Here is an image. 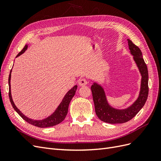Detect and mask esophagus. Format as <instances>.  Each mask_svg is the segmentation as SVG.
Returning <instances> with one entry per match:
<instances>
[{
    "label": "esophagus",
    "mask_w": 161,
    "mask_h": 161,
    "mask_svg": "<svg viewBox=\"0 0 161 161\" xmlns=\"http://www.w3.org/2000/svg\"><path fill=\"white\" fill-rule=\"evenodd\" d=\"M78 84H79V86H85L88 84V81L86 79V78H80L79 81H78Z\"/></svg>",
    "instance_id": "esophagus-1"
}]
</instances>
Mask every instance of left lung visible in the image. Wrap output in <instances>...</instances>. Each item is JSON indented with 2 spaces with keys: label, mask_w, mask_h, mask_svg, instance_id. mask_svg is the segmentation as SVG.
<instances>
[{
  "label": "left lung",
  "mask_w": 161,
  "mask_h": 161,
  "mask_svg": "<svg viewBox=\"0 0 161 161\" xmlns=\"http://www.w3.org/2000/svg\"><path fill=\"white\" fill-rule=\"evenodd\" d=\"M129 48L142 75L139 95L133 104L124 109L112 108L108 103L104 89L96 82L92 85L91 90L94 109L98 118L103 122L109 124H122L131 120L145 105L148 96V71L142 51L130 39H128Z\"/></svg>",
  "instance_id": "left-lung-1"
}]
</instances>
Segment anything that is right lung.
<instances>
[{
	"label": "right lung",
	"mask_w": 161,
	"mask_h": 161,
	"mask_svg": "<svg viewBox=\"0 0 161 161\" xmlns=\"http://www.w3.org/2000/svg\"><path fill=\"white\" fill-rule=\"evenodd\" d=\"M28 47V45H26L22 49V50L17 55L18 57L20 56L21 54L26 50V49ZM12 70H11L10 74L9 76V100L11 103L12 105V107H13L14 109L15 110V112H17L20 116H21L24 120L26 121L29 124L32 125H34L35 126L40 127V128H47V127H50L55 126L56 125H58L61 122H63L64 120V119L65 118L66 116L68 113V109H69V105L70 102H71L72 98L74 97L75 94V92L77 88V86H75L73 87L69 90V92L65 94V96L64 97L63 101L60 103V104L58 107L57 109L55 110V112H53L51 116H49V117L43 119V120H32V119L28 118L26 116L20 112V111L16 108V106L15 105L13 101V99H12L11 97V84H10V81H11V73Z\"/></svg>",
	"instance_id": "right-lung-1"
}]
</instances>
